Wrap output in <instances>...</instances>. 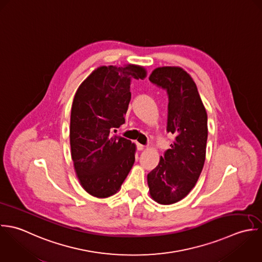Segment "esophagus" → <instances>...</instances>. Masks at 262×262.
I'll use <instances>...</instances> for the list:
<instances>
[{
	"label": "esophagus",
	"mask_w": 262,
	"mask_h": 262,
	"mask_svg": "<svg viewBox=\"0 0 262 262\" xmlns=\"http://www.w3.org/2000/svg\"><path fill=\"white\" fill-rule=\"evenodd\" d=\"M137 149L139 150V151H143L144 149H145V146H143V145H141L140 143H137Z\"/></svg>",
	"instance_id": "obj_1"
}]
</instances>
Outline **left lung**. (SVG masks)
<instances>
[{
    "label": "left lung",
    "instance_id": "left-lung-1",
    "mask_svg": "<svg viewBox=\"0 0 262 262\" xmlns=\"http://www.w3.org/2000/svg\"><path fill=\"white\" fill-rule=\"evenodd\" d=\"M149 80L167 91V132L175 136L171 148L148 174L149 191L158 204L172 205L190 192L203 171L208 114L194 81L182 68H157Z\"/></svg>",
    "mask_w": 262,
    "mask_h": 262
}]
</instances>
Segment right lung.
Segmentation results:
<instances>
[{
    "label": "right lung",
    "mask_w": 262,
    "mask_h": 262,
    "mask_svg": "<svg viewBox=\"0 0 262 262\" xmlns=\"http://www.w3.org/2000/svg\"><path fill=\"white\" fill-rule=\"evenodd\" d=\"M145 68L102 66L79 86L72 105L70 144L74 168L82 187L105 199L115 194L129 173L136 145L114 136L124 123L130 101V81L144 80Z\"/></svg>",
    "instance_id": "right-lung-1"
}]
</instances>
